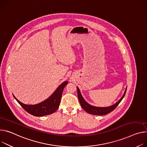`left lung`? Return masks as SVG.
Instances as JSON below:
<instances>
[{"mask_svg": "<svg viewBox=\"0 0 147 147\" xmlns=\"http://www.w3.org/2000/svg\"><path fill=\"white\" fill-rule=\"evenodd\" d=\"M77 95H78V98L80 101V105L82 106V107L88 113L93 114V115H105L107 114H108L112 111H113L117 107L118 105L119 102L121 101L124 97L125 96V94L126 93L127 91V88L125 89V91L124 93L123 96L122 97L119 99V100L115 104H114L113 105H111L110 107H95V106H92L91 105H90L88 104L83 98V97L82 96V94L80 92V91L79 88L77 87Z\"/></svg>", "mask_w": 147, "mask_h": 147, "instance_id": "left-lung-1", "label": "left lung"}]
</instances>
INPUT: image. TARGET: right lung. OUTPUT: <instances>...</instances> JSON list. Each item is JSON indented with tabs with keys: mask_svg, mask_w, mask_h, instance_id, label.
<instances>
[{
	"mask_svg": "<svg viewBox=\"0 0 147 147\" xmlns=\"http://www.w3.org/2000/svg\"><path fill=\"white\" fill-rule=\"evenodd\" d=\"M67 83V81L63 82L58 87L50 97L44 101L35 105L24 104L20 102L14 96L13 97L24 109V110L29 114L36 117L45 116L55 113L58 109L60 103L63 89Z\"/></svg>",
	"mask_w": 147,
	"mask_h": 147,
	"instance_id": "add662e5",
	"label": "right lung"
}]
</instances>
